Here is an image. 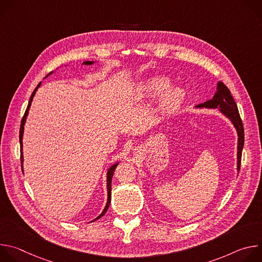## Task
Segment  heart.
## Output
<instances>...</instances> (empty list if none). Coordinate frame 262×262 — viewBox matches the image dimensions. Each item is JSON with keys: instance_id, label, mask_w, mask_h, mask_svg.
I'll return each mask as SVG.
<instances>
[{"instance_id": "b5f03b06", "label": "heart", "mask_w": 262, "mask_h": 262, "mask_svg": "<svg viewBox=\"0 0 262 262\" xmlns=\"http://www.w3.org/2000/svg\"><path fill=\"white\" fill-rule=\"evenodd\" d=\"M169 80L163 77H151L141 83L139 89L143 96L154 97L160 95V106L164 112L170 113L175 111L183 100V92L179 88L169 86Z\"/></svg>"}]
</instances>
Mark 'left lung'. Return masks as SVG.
I'll list each match as a JSON object with an SVG mask.
<instances>
[{
  "label": "left lung",
  "instance_id": "8db88e82",
  "mask_svg": "<svg viewBox=\"0 0 262 262\" xmlns=\"http://www.w3.org/2000/svg\"><path fill=\"white\" fill-rule=\"evenodd\" d=\"M197 107H211V108H220L222 113L227 116L232 123L234 124L237 135H238V145H237V171L241 169V162H242V151L245 142V132H244V125L243 121L241 119L237 105L230 93V90L227 88V86L219 82L217 83V90L215 94L213 95L212 99L207 100L203 103H200L197 105Z\"/></svg>",
  "mask_w": 262,
  "mask_h": 262
}]
</instances>
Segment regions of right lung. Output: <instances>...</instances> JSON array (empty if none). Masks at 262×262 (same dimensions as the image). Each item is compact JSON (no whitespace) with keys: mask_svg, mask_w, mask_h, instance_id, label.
Masks as SVG:
<instances>
[{"mask_svg":"<svg viewBox=\"0 0 262 262\" xmlns=\"http://www.w3.org/2000/svg\"><path fill=\"white\" fill-rule=\"evenodd\" d=\"M83 64H85V65H91V64H93V62L92 61H85ZM52 72H50L49 74H51ZM48 74V76H49ZM47 76V77H48ZM46 77V78H47ZM40 84L41 83H39L38 85H37V87L35 88V90L33 91V93H32V95H31V97H30V100H29V103H28V106H27V110H26V112H25V115H24V117H23V119H21V123H20V128H19V143H20V150L23 149V135H24V125H25V122H26V119H27V116H28V113H29V110H30V106H31V102H32V100H33V97H34V95H35V93H36V91H37V89H38V87L40 86ZM23 151H20V162L23 163ZM117 165L118 164H115V165H113L112 166L110 169H108V171H107V175H106V186H107V202H106V205H105V207H104V209H103V211L100 213V215H98L95 220H98L99 217H101L105 212H106V210H107V208H108V206H110V203H111V197H112V189H111V182H112V178H113V175H114V171H115V169H116V167H117ZM94 220V221H95ZM93 222V221H92Z\"/></svg>","mask_w":262,"mask_h":262,"instance_id":"obj_1","label":"right lung"}]
</instances>
